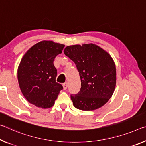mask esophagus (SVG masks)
I'll return each instance as SVG.
<instances>
[{"instance_id":"34e87169","label":"esophagus","mask_w":146,"mask_h":146,"mask_svg":"<svg viewBox=\"0 0 146 146\" xmlns=\"http://www.w3.org/2000/svg\"><path fill=\"white\" fill-rule=\"evenodd\" d=\"M68 84L67 82L66 83H64L63 84V87H64V90H66L68 88Z\"/></svg>"}]
</instances>
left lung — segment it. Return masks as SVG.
<instances>
[{
  "label": "left lung",
  "instance_id": "obj_1",
  "mask_svg": "<svg viewBox=\"0 0 146 146\" xmlns=\"http://www.w3.org/2000/svg\"><path fill=\"white\" fill-rule=\"evenodd\" d=\"M64 54L75 64L79 73L81 88L76 94H71L75 108L94 110L109 100L116 82L114 61L107 52L94 44L71 45Z\"/></svg>",
  "mask_w": 146,
  "mask_h": 146
}]
</instances>
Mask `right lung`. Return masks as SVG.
Segmentation results:
<instances>
[{"instance_id":"obj_1","label":"right lung","mask_w":146,"mask_h":146,"mask_svg":"<svg viewBox=\"0 0 146 146\" xmlns=\"http://www.w3.org/2000/svg\"><path fill=\"white\" fill-rule=\"evenodd\" d=\"M64 46L42 41L32 46L23 57L18 68V82L29 103L43 108L54 104L63 86L56 82L57 70L53 62Z\"/></svg>"}]
</instances>
